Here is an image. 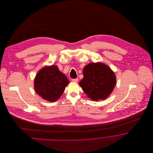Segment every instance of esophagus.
Returning a JSON list of instances; mask_svg holds the SVG:
<instances>
[{
  "label": "esophagus",
  "mask_w": 153,
  "mask_h": 153,
  "mask_svg": "<svg viewBox=\"0 0 153 153\" xmlns=\"http://www.w3.org/2000/svg\"><path fill=\"white\" fill-rule=\"evenodd\" d=\"M78 80L79 79L77 78V79H72V81L74 82H78Z\"/></svg>",
  "instance_id": "obj_1"
}]
</instances>
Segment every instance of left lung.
<instances>
[{
  "label": "left lung",
  "mask_w": 153,
  "mask_h": 153,
  "mask_svg": "<svg viewBox=\"0 0 153 153\" xmlns=\"http://www.w3.org/2000/svg\"><path fill=\"white\" fill-rule=\"evenodd\" d=\"M84 77L80 87L92 100H104L112 93L116 84V76L108 66L101 62L90 63L83 69Z\"/></svg>",
  "instance_id": "left-lung-1"
}]
</instances>
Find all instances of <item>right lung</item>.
<instances>
[{
  "mask_svg": "<svg viewBox=\"0 0 153 153\" xmlns=\"http://www.w3.org/2000/svg\"><path fill=\"white\" fill-rule=\"evenodd\" d=\"M69 81L56 65L46 66L41 69L34 79L36 92L49 102L57 100L63 94Z\"/></svg>",
  "mask_w": 153,
  "mask_h": 153,
  "instance_id": "obj_1",
  "label": "right lung"
}]
</instances>
